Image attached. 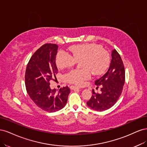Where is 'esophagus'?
Here are the masks:
<instances>
[{
  "label": "esophagus",
  "instance_id": "obj_1",
  "mask_svg": "<svg viewBox=\"0 0 147 147\" xmlns=\"http://www.w3.org/2000/svg\"><path fill=\"white\" fill-rule=\"evenodd\" d=\"M70 89L71 90H78V89H80V88H78V86H73V85H72V86H70Z\"/></svg>",
  "mask_w": 147,
  "mask_h": 147
}]
</instances>
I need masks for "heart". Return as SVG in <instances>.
I'll return each instance as SVG.
<instances>
[{
    "label": "heart",
    "mask_w": 147,
    "mask_h": 147,
    "mask_svg": "<svg viewBox=\"0 0 147 147\" xmlns=\"http://www.w3.org/2000/svg\"><path fill=\"white\" fill-rule=\"evenodd\" d=\"M69 51L71 55L63 50L57 52L56 64L59 69H64L81 61L80 64L83 69H73L64 75L65 81L70 84L83 85L91 78V72L94 75H101L110 64L109 53L97 44H78L70 47Z\"/></svg>",
    "instance_id": "1"
}]
</instances>
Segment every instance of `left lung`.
<instances>
[{
    "mask_svg": "<svg viewBox=\"0 0 147 147\" xmlns=\"http://www.w3.org/2000/svg\"><path fill=\"white\" fill-rule=\"evenodd\" d=\"M125 82V70L121 57L117 51L112 52V61L105 74L97 80L95 84L100 86V94L92 90V95L87 105L96 111L106 110L113 106L121 96Z\"/></svg>",
    "mask_w": 147,
    "mask_h": 147,
    "instance_id": "obj_1",
    "label": "left lung"
}]
</instances>
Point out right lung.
<instances>
[{
	"label": "right lung",
	"instance_id": "right-lung-1",
	"mask_svg": "<svg viewBox=\"0 0 147 147\" xmlns=\"http://www.w3.org/2000/svg\"><path fill=\"white\" fill-rule=\"evenodd\" d=\"M58 46L45 43L31 56L26 67L25 84L30 99L39 108L48 112L63 109L67 101L70 88H61L58 92L51 90L50 82L56 78L57 68L56 56Z\"/></svg>",
	"mask_w": 147,
	"mask_h": 147
}]
</instances>
